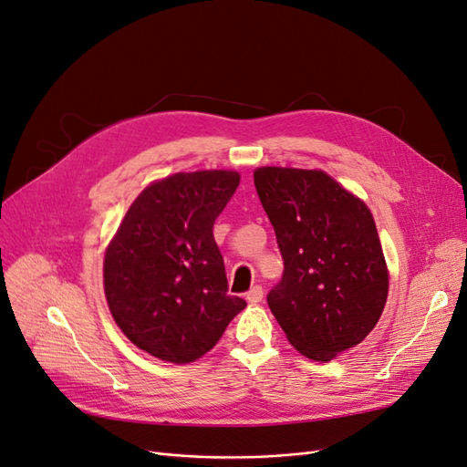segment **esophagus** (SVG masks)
<instances>
[{
    "label": "esophagus",
    "instance_id": "obj_1",
    "mask_svg": "<svg viewBox=\"0 0 467 467\" xmlns=\"http://www.w3.org/2000/svg\"><path fill=\"white\" fill-rule=\"evenodd\" d=\"M263 286H259V285H255L253 286L249 292H247V302H251V304H257V302H261L263 300Z\"/></svg>",
    "mask_w": 467,
    "mask_h": 467
}]
</instances>
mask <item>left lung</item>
Wrapping results in <instances>:
<instances>
[{
  "instance_id": "left-lung-1",
  "label": "left lung",
  "mask_w": 467,
  "mask_h": 467,
  "mask_svg": "<svg viewBox=\"0 0 467 467\" xmlns=\"http://www.w3.org/2000/svg\"><path fill=\"white\" fill-rule=\"evenodd\" d=\"M253 181L285 261L268 307L296 350L327 362L364 341L384 312L388 268L374 218L323 171L261 167Z\"/></svg>"
}]
</instances>
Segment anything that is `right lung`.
Returning <instances> with one entry per match:
<instances>
[{
	"label": "right lung",
	"mask_w": 467,
	"mask_h": 467,
	"mask_svg": "<svg viewBox=\"0 0 467 467\" xmlns=\"http://www.w3.org/2000/svg\"><path fill=\"white\" fill-rule=\"evenodd\" d=\"M237 185L235 171L177 173L153 182L126 212L107 249L110 314L155 358H201L247 306L228 294L212 230Z\"/></svg>",
	"instance_id": "add662e5"
}]
</instances>
